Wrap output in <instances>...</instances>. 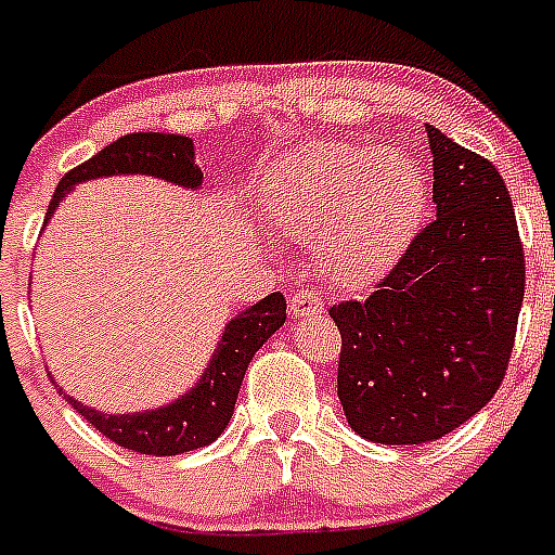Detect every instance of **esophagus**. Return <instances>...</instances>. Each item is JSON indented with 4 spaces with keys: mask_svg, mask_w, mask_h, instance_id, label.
<instances>
[{
    "mask_svg": "<svg viewBox=\"0 0 555 555\" xmlns=\"http://www.w3.org/2000/svg\"><path fill=\"white\" fill-rule=\"evenodd\" d=\"M323 309L325 301L318 289H295L293 301H289V314L293 318H309V314H320Z\"/></svg>",
    "mask_w": 555,
    "mask_h": 555,
    "instance_id": "34e87169",
    "label": "esophagus"
}]
</instances>
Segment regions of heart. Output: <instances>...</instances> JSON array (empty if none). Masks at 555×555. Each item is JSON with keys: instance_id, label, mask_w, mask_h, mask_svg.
<instances>
[{"instance_id": "b5f03b06", "label": "heart", "mask_w": 555, "mask_h": 555, "mask_svg": "<svg viewBox=\"0 0 555 555\" xmlns=\"http://www.w3.org/2000/svg\"><path fill=\"white\" fill-rule=\"evenodd\" d=\"M424 205L427 180L411 155L350 142L309 144L279 160L262 185L273 230L314 243L320 273L345 289L397 266Z\"/></svg>"}]
</instances>
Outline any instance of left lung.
<instances>
[{"mask_svg": "<svg viewBox=\"0 0 555 555\" xmlns=\"http://www.w3.org/2000/svg\"><path fill=\"white\" fill-rule=\"evenodd\" d=\"M438 219L366 301L328 309L336 395L366 441H438L493 400L520 318L526 262L512 196L488 158L427 126Z\"/></svg>", "mask_w": 555, "mask_h": 555, "instance_id": "8db88e82", "label": "left lung"}]
</instances>
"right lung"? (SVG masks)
Segmentation results:
<instances>
[{
	"label": "right lung",
	"mask_w": 555,
	"mask_h": 555,
	"mask_svg": "<svg viewBox=\"0 0 555 555\" xmlns=\"http://www.w3.org/2000/svg\"><path fill=\"white\" fill-rule=\"evenodd\" d=\"M112 175H147V178H160L191 191L202 185V169L196 167L194 142L189 137L153 131L128 133L60 180L54 199L49 202L43 227L56 214L65 194H70L76 185L85 180L112 178ZM284 320H287V301L282 293L266 295L262 301L227 320L205 372L196 377V383L185 395L167 405L137 413H106L65 395L62 388L60 391L98 433L106 435L117 447L139 454H153V457L194 452V449L214 443L224 433L232 411H235L248 361L282 328Z\"/></svg>",
	"instance_id": "add662e5"
}]
</instances>
